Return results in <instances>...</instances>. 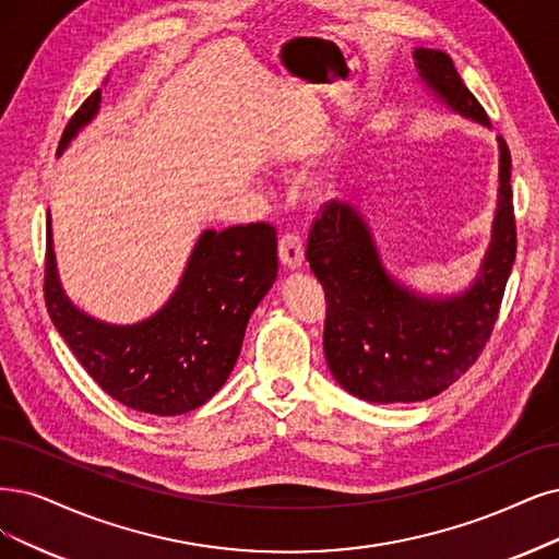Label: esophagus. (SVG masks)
Listing matches in <instances>:
<instances>
[{
  "mask_svg": "<svg viewBox=\"0 0 559 559\" xmlns=\"http://www.w3.org/2000/svg\"><path fill=\"white\" fill-rule=\"evenodd\" d=\"M278 260L287 269H297L304 262V246L301 239L293 233H285L278 237Z\"/></svg>",
  "mask_w": 559,
  "mask_h": 559,
  "instance_id": "1",
  "label": "esophagus"
}]
</instances>
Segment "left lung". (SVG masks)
<instances>
[{
    "instance_id": "8db88e82",
    "label": "left lung",
    "mask_w": 559,
    "mask_h": 559,
    "mask_svg": "<svg viewBox=\"0 0 559 559\" xmlns=\"http://www.w3.org/2000/svg\"><path fill=\"white\" fill-rule=\"evenodd\" d=\"M419 75L444 103L488 123L442 50H415ZM306 260L324 287V357L336 382L370 403H415L456 382L498 322L515 260L511 154L500 138V200L481 274L467 293L424 299L391 278L355 206L326 202L308 233Z\"/></svg>"
}]
</instances>
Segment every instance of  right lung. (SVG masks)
<instances>
[{"label": "right lung", "instance_id": "1", "mask_svg": "<svg viewBox=\"0 0 559 559\" xmlns=\"http://www.w3.org/2000/svg\"><path fill=\"white\" fill-rule=\"evenodd\" d=\"M98 100L100 90L75 110L59 152L96 115ZM276 269L274 225L206 230L170 301L150 320L112 326L78 311L61 290L48 218L44 297L61 338L106 394L138 412L173 417L204 405L233 373L248 318Z\"/></svg>", "mask_w": 559, "mask_h": 559}]
</instances>
